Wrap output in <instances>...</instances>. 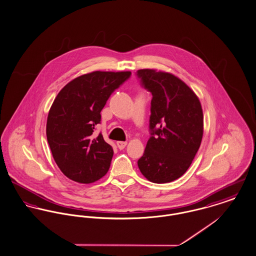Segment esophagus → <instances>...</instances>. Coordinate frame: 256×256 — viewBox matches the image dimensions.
Listing matches in <instances>:
<instances>
[{
	"instance_id": "1",
	"label": "esophagus",
	"mask_w": 256,
	"mask_h": 256,
	"mask_svg": "<svg viewBox=\"0 0 256 256\" xmlns=\"http://www.w3.org/2000/svg\"><path fill=\"white\" fill-rule=\"evenodd\" d=\"M126 144H127V142H116V146L120 150H123L126 146Z\"/></svg>"
}]
</instances>
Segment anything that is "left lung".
Instances as JSON below:
<instances>
[{"label":"left lung","instance_id":"8db88e82","mask_svg":"<svg viewBox=\"0 0 256 256\" xmlns=\"http://www.w3.org/2000/svg\"><path fill=\"white\" fill-rule=\"evenodd\" d=\"M136 76L152 94V136L138 166L148 180L170 182L188 170L200 148L204 132L202 106L193 90L170 72L144 68Z\"/></svg>","mask_w":256,"mask_h":256}]
</instances>
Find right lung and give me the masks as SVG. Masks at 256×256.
<instances>
[{
	"label": "right lung",
	"mask_w": 256,
	"mask_h": 256,
	"mask_svg": "<svg viewBox=\"0 0 256 256\" xmlns=\"http://www.w3.org/2000/svg\"><path fill=\"white\" fill-rule=\"evenodd\" d=\"M131 72H92L64 86L48 112L46 138L61 172L80 184H91L110 169L112 148L101 134L93 138L101 110Z\"/></svg>",
	"instance_id": "obj_1"
}]
</instances>
